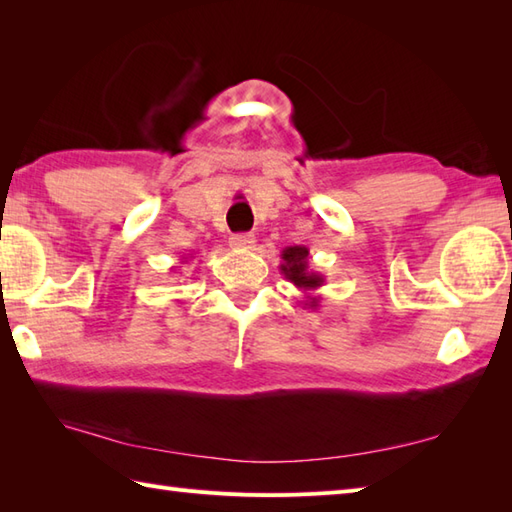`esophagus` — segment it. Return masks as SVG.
Here are the masks:
<instances>
[{
	"label": "esophagus",
	"instance_id": "esophagus-1",
	"mask_svg": "<svg viewBox=\"0 0 512 512\" xmlns=\"http://www.w3.org/2000/svg\"><path fill=\"white\" fill-rule=\"evenodd\" d=\"M228 242H231L233 248L248 250V248L255 246V235L253 233H237V235H231V239H228Z\"/></svg>",
	"mask_w": 512,
	"mask_h": 512
}]
</instances>
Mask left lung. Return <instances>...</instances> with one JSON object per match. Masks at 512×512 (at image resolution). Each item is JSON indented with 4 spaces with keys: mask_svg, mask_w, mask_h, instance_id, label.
<instances>
[{
    "mask_svg": "<svg viewBox=\"0 0 512 512\" xmlns=\"http://www.w3.org/2000/svg\"><path fill=\"white\" fill-rule=\"evenodd\" d=\"M308 255L310 250L306 246H286L281 250V259H284V264L279 266V270L290 284H295L303 295H306V303H303V306H308L310 310H317L321 297L312 295V292L319 290L325 284V277L321 273H312Z\"/></svg>",
    "mask_w": 512,
    "mask_h": 512,
    "instance_id": "obj_1",
    "label": "left lung"
}]
</instances>
